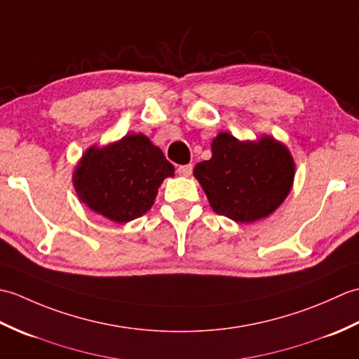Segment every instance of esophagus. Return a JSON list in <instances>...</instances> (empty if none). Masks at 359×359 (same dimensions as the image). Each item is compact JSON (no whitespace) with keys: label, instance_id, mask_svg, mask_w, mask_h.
<instances>
[{"label":"esophagus","instance_id":"34e87169","mask_svg":"<svg viewBox=\"0 0 359 359\" xmlns=\"http://www.w3.org/2000/svg\"><path fill=\"white\" fill-rule=\"evenodd\" d=\"M191 172H193V165L191 163H189V165H180L177 168V174L179 175H184V177H189V175H191Z\"/></svg>","mask_w":359,"mask_h":359}]
</instances>
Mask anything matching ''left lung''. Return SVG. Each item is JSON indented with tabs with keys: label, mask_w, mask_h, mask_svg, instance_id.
<instances>
[{
	"label": "left lung",
	"mask_w": 359,
	"mask_h": 359,
	"mask_svg": "<svg viewBox=\"0 0 359 359\" xmlns=\"http://www.w3.org/2000/svg\"><path fill=\"white\" fill-rule=\"evenodd\" d=\"M210 160L197 163L199 180L211 208L234 222L264 219L285 201L294 179V162L285 144L264 135L241 142L220 133Z\"/></svg>",
	"instance_id": "1"
}]
</instances>
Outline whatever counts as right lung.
Returning <instances> with one entry per match:
<instances>
[{"label":"right lung","mask_w":359,"mask_h":359,"mask_svg":"<svg viewBox=\"0 0 359 359\" xmlns=\"http://www.w3.org/2000/svg\"><path fill=\"white\" fill-rule=\"evenodd\" d=\"M174 175V166L147 135L128 134L123 139L90 147L75 168L72 180L80 201L89 210L117 224L143 216L158 187Z\"/></svg>","instance_id":"obj_1"}]
</instances>
